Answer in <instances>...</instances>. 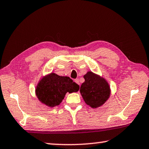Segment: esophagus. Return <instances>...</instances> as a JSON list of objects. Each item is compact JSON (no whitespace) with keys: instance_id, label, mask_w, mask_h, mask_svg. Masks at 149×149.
Here are the masks:
<instances>
[{"instance_id":"1","label":"esophagus","mask_w":149,"mask_h":149,"mask_svg":"<svg viewBox=\"0 0 149 149\" xmlns=\"http://www.w3.org/2000/svg\"><path fill=\"white\" fill-rule=\"evenodd\" d=\"M75 82L77 84H78V85H79V79H75Z\"/></svg>"}]
</instances>
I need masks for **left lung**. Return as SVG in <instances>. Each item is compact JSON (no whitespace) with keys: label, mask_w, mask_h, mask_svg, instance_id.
Instances as JSON below:
<instances>
[{"label":"left lung","mask_w":149,"mask_h":149,"mask_svg":"<svg viewBox=\"0 0 149 149\" xmlns=\"http://www.w3.org/2000/svg\"><path fill=\"white\" fill-rule=\"evenodd\" d=\"M84 77L85 81L81 85L79 91L85 102L93 108L101 107L110 96L107 81L92 72H88Z\"/></svg>","instance_id":"1"}]
</instances>
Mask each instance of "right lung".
<instances>
[{
	"label": "right lung",
	"instance_id": "1",
	"mask_svg": "<svg viewBox=\"0 0 149 149\" xmlns=\"http://www.w3.org/2000/svg\"><path fill=\"white\" fill-rule=\"evenodd\" d=\"M79 89V85L69 77L50 73L40 79L35 89V94L40 102L52 108L62 102L68 92H77Z\"/></svg>",
	"mask_w": 149,
	"mask_h": 149
}]
</instances>
